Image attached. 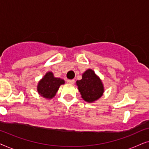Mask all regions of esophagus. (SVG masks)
I'll return each instance as SVG.
<instances>
[{
  "label": "esophagus",
  "instance_id": "1",
  "mask_svg": "<svg viewBox=\"0 0 149 149\" xmlns=\"http://www.w3.org/2000/svg\"><path fill=\"white\" fill-rule=\"evenodd\" d=\"M67 83H68V84H70V85H72L73 83H74V79H68V80H67Z\"/></svg>",
  "mask_w": 149,
  "mask_h": 149
}]
</instances>
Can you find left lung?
Segmentation results:
<instances>
[{"mask_svg": "<svg viewBox=\"0 0 149 149\" xmlns=\"http://www.w3.org/2000/svg\"><path fill=\"white\" fill-rule=\"evenodd\" d=\"M77 86L85 102L93 103L103 95L104 87L100 78L92 69L89 68L82 74V79L77 81Z\"/></svg>", "mask_w": 149, "mask_h": 149, "instance_id": "left-lung-1", "label": "left lung"}]
</instances>
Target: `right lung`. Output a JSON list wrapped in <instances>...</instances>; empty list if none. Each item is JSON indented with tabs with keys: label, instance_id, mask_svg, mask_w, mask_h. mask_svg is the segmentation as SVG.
<instances>
[{
	"label": "right lung",
	"instance_id": "add662e5",
	"mask_svg": "<svg viewBox=\"0 0 149 149\" xmlns=\"http://www.w3.org/2000/svg\"><path fill=\"white\" fill-rule=\"evenodd\" d=\"M65 81L61 78L55 77L54 73L49 71L38 81L37 91L40 96L47 100L52 99L56 95L61 85H64Z\"/></svg>",
	"mask_w": 149,
	"mask_h": 149
}]
</instances>
